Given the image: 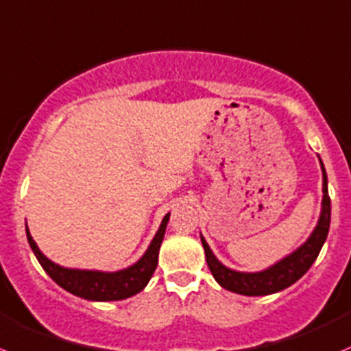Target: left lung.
Instances as JSON below:
<instances>
[{
    "instance_id": "8db88e82",
    "label": "left lung",
    "mask_w": 351,
    "mask_h": 351,
    "mask_svg": "<svg viewBox=\"0 0 351 351\" xmlns=\"http://www.w3.org/2000/svg\"><path fill=\"white\" fill-rule=\"evenodd\" d=\"M321 167L322 193H324V196H322V211L317 227L314 228L312 235L307 239V242H305L302 247H298L293 254L282 259V261L276 263L271 268L259 273H239L234 271V269L225 268V266L215 258L211 249L208 247V244L204 242V239L201 237L204 254H206L208 268H210L213 278L217 280L223 289L241 295H249V297L269 295L280 292V290H285L287 287L293 285L298 278H302V276L307 273V269L311 268L312 263H314L315 258L319 256V251H321L326 237H328L329 221H331V199H329L328 194V177H326L322 162Z\"/></svg>"
}]
</instances>
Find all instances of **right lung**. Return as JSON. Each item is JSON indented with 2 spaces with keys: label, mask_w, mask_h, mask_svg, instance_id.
Wrapping results in <instances>:
<instances>
[{
  "label": "right lung",
  "mask_w": 351,
  "mask_h": 351,
  "mask_svg": "<svg viewBox=\"0 0 351 351\" xmlns=\"http://www.w3.org/2000/svg\"><path fill=\"white\" fill-rule=\"evenodd\" d=\"M167 221L169 215H165L157 235H155V239L152 241L150 247L145 252L143 258H141L136 265L131 266V268L116 273L82 271V269L61 268V266L49 261V259L39 251L36 241H34L32 235H30L29 228H27V239H29L30 247H32L34 254H36L40 266L46 269L47 275H49L61 289H64L66 292L76 295V297L86 298V300H123V298H128L131 297V295H136L138 292H141V290L147 287V283L150 282L152 275H154V271L157 269L158 265V249H160L162 241H164Z\"/></svg>",
  "instance_id": "obj_1"
}]
</instances>
